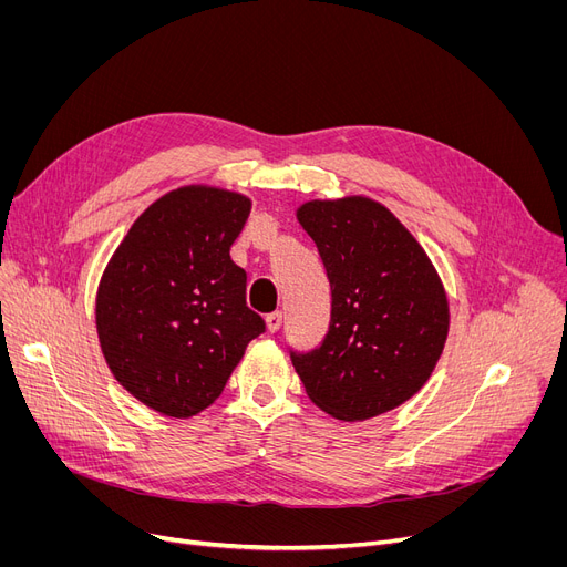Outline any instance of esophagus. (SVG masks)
Masks as SVG:
<instances>
[{"label": "esophagus", "mask_w": 567, "mask_h": 567, "mask_svg": "<svg viewBox=\"0 0 567 567\" xmlns=\"http://www.w3.org/2000/svg\"><path fill=\"white\" fill-rule=\"evenodd\" d=\"M282 326V312L280 310H276V312H271V315H266V331L268 333H276L278 329Z\"/></svg>", "instance_id": "34e87169"}]
</instances>
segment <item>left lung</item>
Returning <instances> with one entry per match:
<instances>
[{
	"label": "left lung",
	"mask_w": 567,
	"mask_h": 567,
	"mask_svg": "<svg viewBox=\"0 0 567 567\" xmlns=\"http://www.w3.org/2000/svg\"><path fill=\"white\" fill-rule=\"evenodd\" d=\"M331 282L319 349L291 353L308 398L344 423L370 421L419 393L451 329L449 296L423 246L365 195L296 208Z\"/></svg>",
	"instance_id": "left-lung-1"
}]
</instances>
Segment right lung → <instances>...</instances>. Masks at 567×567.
<instances>
[{
	"mask_svg": "<svg viewBox=\"0 0 567 567\" xmlns=\"http://www.w3.org/2000/svg\"><path fill=\"white\" fill-rule=\"evenodd\" d=\"M250 197L204 184L165 193L112 252L96 291V333L112 377L169 419L212 406L264 319L229 257Z\"/></svg>",
	"mask_w": 567,
	"mask_h": 567,
	"instance_id": "add662e5",
	"label": "right lung"
}]
</instances>
